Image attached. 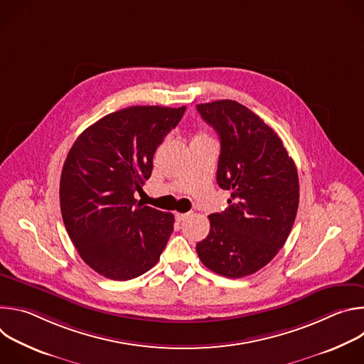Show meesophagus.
Returning a JSON list of instances; mask_svg holds the SVG:
<instances>
[{"label":"esophagus","mask_w":364,"mask_h":364,"mask_svg":"<svg viewBox=\"0 0 364 364\" xmlns=\"http://www.w3.org/2000/svg\"><path fill=\"white\" fill-rule=\"evenodd\" d=\"M188 218H190V213H176V220L177 222H184Z\"/></svg>","instance_id":"34e87169"}]
</instances>
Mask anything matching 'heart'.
<instances>
[{
  "label": "heart",
  "mask_w": 364,
  "mask_h": 364,
  "mask_svg": "<svg viewBox=\"0 0 364 364\" xmlns=\"http://www.w3.org/2000/svg\"><path fill=\"white\" fill-rule=\"evenodd\" d=\"M196 136H205V135H203V134H198V135H196Z\"/></svg>",
  "instance_id": "heart-1"
}]
</instances>
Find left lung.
<instances>
[{
  "mask_svg": "<svg viewBox=\"0 0 364 364\" xmlns=\"http://www.w3.org/2000/svg\"><path fill=\"white\" fill-rule=\"evenodd\" d=\"M197 111L220 138L218 184L232 193L228 209L209 216L210 232L196 250L219 275H252L289 236L299 203L296 167L277 132L239 102L200 103Z\"/></svg>",
  "mask_w": 364,
  "mask_h": 364,
  "instance_id": "obj_1",
  "label": "left lung"
}]
</instances>
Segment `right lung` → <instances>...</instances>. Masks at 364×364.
<instances>
[{
    "instance_id": "right-lung-1",
    "label": "right lung",
    "mask_w": 364,
    "mask_h": 364,
    "mask_svg": "<svg viewBox=\"0 0 364 364\" xmlns=\"http://www.w3.org/2000/svg\"><path fill=\"white\" fill-rule=\"evenodd\" d=\"M186 107H129L86 128L60 177V210L70 240L93 271L128 281L159 262L174 216L142 205L152 157Z\"/></svg>"
}]
</instances>
